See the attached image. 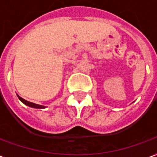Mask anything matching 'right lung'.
I'll return each mask as SVG.
<instances>
[{
    "label": "right lung",
    "instance_id": "1",
    "mask_svg": "<svg viewBox=\"0 0 157 157\" xmlns=\"http://www.w3.org/2000/svg\"><path fill=\"white\" fill-rule=\"evenodd\" d=\"M18 99H20L21 102L23 103L24 105H27V106H29V107H32V108H35V109H44L45 108V106H43V105H36V104H34V103L29 102V101H27V100H25L24 99H22L21 97H20L19 95H17Z\"/></svg>",
    "mask_w": 157,
    "mask_h": 157
}]
</instances>
